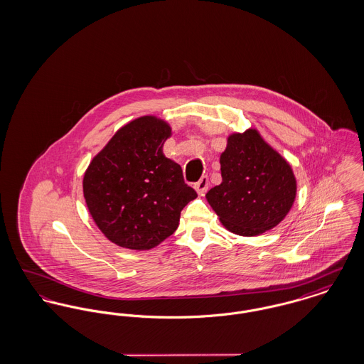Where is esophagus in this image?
<instances>
[{"label": "esophagus", "instance_id": "34e87169", "mask_svg": "<svg viewBox=\"0 0 364 364\" xmlns=\"http://www.w3.org/2000/svg\"><path fill=\"white\" fill-rule=\"evenodd\" d=\"M208 186H210V183H208V176H203L198 183H195V190L198 193H205L206 191L208 190Z\"/></svg>", "mask_w": 364, "mask_h": 364}]
</instances>
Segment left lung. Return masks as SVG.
Returning <instances> with one entry per match:
<instances>
[{
    "label": "left lung",
    "mask_w": 364,
    "mask_h": 364,
    "mask_svg": "<svg viewBox=\"0 0 364 364\" xmlns=\"http://www.w3.org/2000/svg\"><path fill=\"white\" fill-rule=\"evenodd\" d=\"M220 164L223 183L206 199L229 232L258 236L287 217L296 198L294 171L257 129L232 134Z\"/></svg>",
    "instance_id": "8db88e82"
}]
</instances>
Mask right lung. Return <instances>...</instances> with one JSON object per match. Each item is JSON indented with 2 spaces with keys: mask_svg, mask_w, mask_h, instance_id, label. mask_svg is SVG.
Listing matches in <instances>:
<instances>
[{
  "mask_svg": "<svg viewBox=\"0 0 364 364\" xmlns=\"http://www.w3.org/2000/svg\"><path fill=\"white\" fill-rule=\"evenodd\" d=\"M169 124L143 116L122 127L92 158L83 193L94 223L122 248L150 250L173 235L198 195L178 164L162 153Z\"/></svg>",
  "mask_w": 364,
  "mask_h": 364,
  "instance_id": "right-lung-1",
  "label": "right lung"
}]
</instances>
